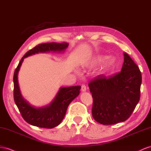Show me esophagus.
<instances>
[{"label":"esophagus","instance_id":"1","mask_svg":"<svg viewBox=\"0 0 151 151\" xmlns=\"http://www.w3.org/2000/svg\"><path fill=\"white\" fill-rule=\"evenodd\" d=\"M81 92H85L87 90V88H86V86L85 85H81Z\"/></svg>","mask_w":151,"mask_h":151}]
</instances>
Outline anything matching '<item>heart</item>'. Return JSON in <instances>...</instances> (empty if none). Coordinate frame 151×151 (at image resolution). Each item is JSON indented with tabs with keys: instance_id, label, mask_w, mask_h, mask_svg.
<instances>
[{
	"instance_id": "b5f03b06",
	"label": "heart",
	"mask_w": 151,
	"mask_h": 151,
	"mask_svg": "<svg viewBox=\"0 0 151 151\" xmlns=\"http://www.w3.org/2000/svg\"><path fill=\"white\" fill-rule=\"evenodd\" d=\"M101 61H102V58H100L97 59L96 61H97V63H99V62H101ZM114 62H115L114 58H110L108 59V61H107V64H109V65H110V64H113Z\"/></svg>"
}]
</instances>
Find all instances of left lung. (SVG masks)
<instances>
[{"label":"left lung","mask_w":151,"mask_h":151,"mask_svg":"<svg viewBox=\"0 0 151 151\" xmlns=\"http://www.w3.org/2000/svg\"><path fill=\"white\" fill-rule=\"evenodd\" d=\"M123 55L121 72L109 77L99 75L88 83L93 97L92 116L102 124L126 121L140 100L141 72L128 54Z\"/></svg>","instance_id":"obj_1"}]
</instances>
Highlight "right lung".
Listing matches in <instances>:
<instances>
[{
  "instance_id": "1",
  "label": "right lung",
  "mask_w": 151,
  "mask_h": 151,
  "mask_svg": "<svg viewBox=\"0 0 151 151\" xmlns=\"http://www.w3.org/2000/svg\"><path fill=\"white\" fill-rule=\"evenodd\" d=\"M68 45L69 44L66 42H51L38 44L24 55L16 68L13 76L14 102L23 119L33 126L52 128L59 125L64 118L69 104L79 95L81 87L75 86L61 87L49 105L42 107H35L29 104L21 93L18 80L20 67L24 59L29 55L39 52H49L51 51L54 52H63Z\"/></svg>"
}]
</instances>
